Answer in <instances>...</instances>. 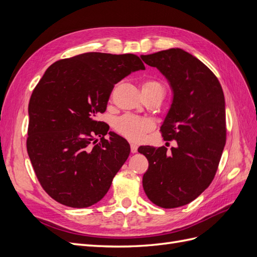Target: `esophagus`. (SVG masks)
<instances>
[{
    "label": "esophagus",
    "instance_id": "esophagus-1",
    "mask_svg": "<svg viewBox=\"0 0 257 257\" xmlns=\"http://www.w3.org/2000/svg\"><path fill=\"white\" fill-rule=\"evenodd\" d=\"M137 150H138V146L136 144H131V152L136 153Z\"/></svg>",
    "mask_w": 257,
    "mask_h": 257
}]
</instances>
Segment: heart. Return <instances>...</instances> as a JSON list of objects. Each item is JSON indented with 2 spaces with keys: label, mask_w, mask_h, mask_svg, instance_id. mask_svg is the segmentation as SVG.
<instances>
[{
  "label": "heart",
  "mask_w": 257,
  "mask_h": 257,
  "mask_svg": "<svg viewBox=\"0 0 257 257\" xmlns=\"http://www.w3.org/2000/svg\"><path fill=\"white\" fill-rule=\"evenodd\" d=\"M149 90H158L162 94L164 93L163 85L155 80H147L142 84V91ZM113 127L120 135L126 137L130 141L141 142L147 132L152 127V122L147 118H142V116L124 114L114 120Z\"/></svg>",
  "instance_id": "heart-1"
}]
</instances>
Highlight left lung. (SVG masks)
Returning a JSON list of instances; mask_svg holds the SVG:
<instances>
[{"instance_id": "1", "label": "left lung", "mask_w": 257, "mask_h": 257, "mask_svg": "<svg viewBox=\"0 0 257 257\" xmlns=\"http://www.w3.org/2000/svg\"><path fill=\"white\" fill-rule=\"evenodd\" d=\"M157 67L173 90V103L161 126L166 147H139L149 162L143 177L146 195L162 208L191 203L212 182L226 143L225 98L215 75L180 48L142 56Z\"/></svg>"}]
</instances>
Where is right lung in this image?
<instances>
[{"instance_id": "1", "label": "right lung", "mask_w": 257, "mask_h": 257, "mask_svg": "<svg viewBox=\"0 0 257 257\" xmlns=\"http://www.w3.org/2000/svg\"><path fill=\"white\" fill-rule=\"evenodd\" d=\"M145 69L135 54L87 52L54 62L29 103L27 149L43 189L72 208L96 204L127 160L123 137L95 120L115 83ZM101 137L98 142L97 136Z\"/></svg>"}]
</instances>
